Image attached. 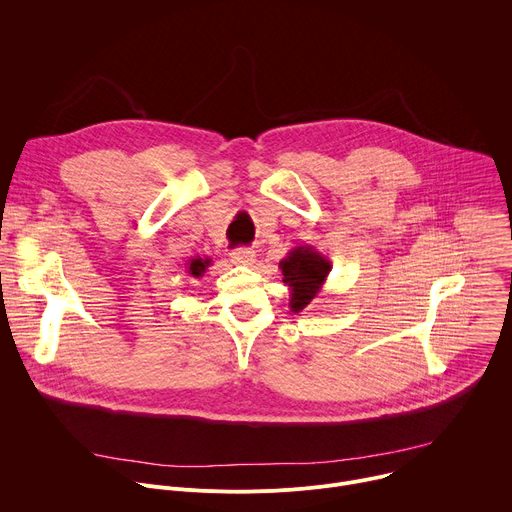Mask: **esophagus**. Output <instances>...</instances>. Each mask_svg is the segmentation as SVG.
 <instances>
[{
    "label": "esophagus",
    "mask_w": 512,
    "mask_h": 512,
    "mask_svg": "<svg viewBox=\"0 0 512 512\" xmlns=\"http://www.w3.org/2000/svg\"><path fill=\"white\" fill-rule=\"evenodd\" d=\"M253 261H255V251L253 249H235L231 253V263L233 265L247 267V265H253Z\"/></svg>",
    "instance_id": "obj_1"
}]
</instances>
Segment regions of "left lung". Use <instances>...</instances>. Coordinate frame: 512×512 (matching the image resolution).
<instances>
[{
    "instance_id": "1",
    "label": "left lung",
    "mask_w": 512,
    "mask_h": 512,
    "mask_svg": "<svg viewBox=\"0 0 512 512\" xmlns=\"http://www.w3.org/2000/svg\"><path fill=\"white\" fill-rule=\"evenodd\" d=\"M279 269L289 287V308L298 314L320 294L332 263L316 247L300 245L279 261Z\"/></svg>"
}]
</instances>
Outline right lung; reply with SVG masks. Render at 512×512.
<instances>
[{
    "mask_svg": "<svg viewBox=\"0 0 512 512\" xmlns=\"http://www.w3.org/2000/svg\"><path fill=\"white\" fill-rule=\"evenodd\" d=\"M208 265H210V259H208V257H204V259H202V257H194V259H188V263H186L188 273H190L192 277H202Z\"/></svg>",
    "mask_w": 512,
    "mask_h": 512,
    "instance_id": "1",
    "label": "right lung"
}]
</instances>
